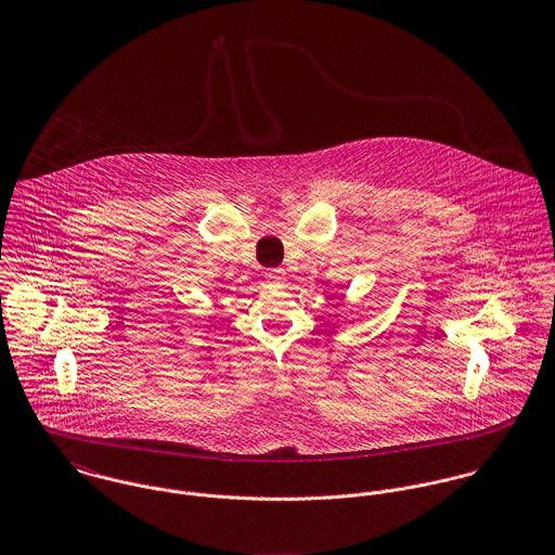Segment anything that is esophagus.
<instances>
[{"mask_svg": "<svg viewBox=\"0 0 555 555\" xmlns=\"http://www.w3.org/2000/svg\"><path fill=\"white\" fill-rule=\"evenodd\" d=\"M266 281H268V283H272V285H285V281H287V274H285V270L276 268V270H270V272H266Z\"/></svg>", "mask_w": 555, "mask_h": 555, "instance_id": "34e87169", "label": "esophagus"}]
</instances>
